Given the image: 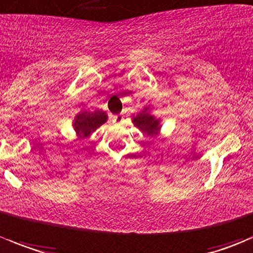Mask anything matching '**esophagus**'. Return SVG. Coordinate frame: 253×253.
I'll list each match as a JSON object with an SVG mask.
<instances>
[{
	"label": "esophagus",
	"instance_id": "obj_1",
	"mask_svg": "<svg viewBox=\"0 0 253 253\" xmlns=\"http://www.w3.org/2000/svg\"><path fill=\"white\" fill-rule=\"evenodd\" d=\"M124 121H125V116L122 115V113H119V115L113 116V122H115V124H117V125L124 124Z\"/></svg>",
	"mask_w": 253,
	"mask_h": 253
}]
</instances>
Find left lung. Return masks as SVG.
Wrapping results in <instances>:
<instances>
[{
	"label": "left lung",
	"mask_w": 253,
	"mask_h": 253,
	"mask_svg": "<svg viewBox=\"0 0 253 253\" xmlns=\"http://www.w3.org/2000/svg\"><path fill=\"white\" fill-rule=\"evenodd\" d=\"M132 122H133L134 126L148 136H155V134L159 133L160 120L156 119L155 116L150 115L148 107H145V110L141 111L137 116L132 117Z\"/></svg>",
	"instance_id": "8db88e82"
}]
</instances>
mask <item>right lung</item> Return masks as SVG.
Returning a JSON list of instances; mask_svg holds the SVG:
<instances>
[{"label":"right lung","mask_w":253,"mask_h":253,"mask_svg":"<svg viewBox=\"0 0 253 253\" xmlns=\"http://www.w3.org/2000/svg\"><path fill=\"white\" fill-rule=\"evenodd\" d=\"M106 121H107V113L105 111H81L75 117L73 128L80 138H86L98 127L102 126Z\"/></svg>","instance_id":"obj_1"}]
</instances>
